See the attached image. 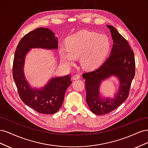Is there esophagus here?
Returning <instances> with one entry per match:
<instances>
[{
  "label": "esophagus",
  "instance_id": "esophagus-1",
  "mask_svg": "<svg viewBox=\"0 0 148 148\" xmlns=\"http://www.w3.org/2000/svg\"><path fill=\"white\" fill-rule=\"evenodd\" d=\"M79 78H81V76H80V75H78V74H77V75H74L73 77V80H77V79H79Z\"/></svg>",
  "mask_w": 148,
  "mask_h": 148
}]
</instances>
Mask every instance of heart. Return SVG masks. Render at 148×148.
<instances>
[{
	"label": "heart",
	"instance_id": "obj_1",
	"mask_svg": "<svg viewBox=\"0 0 148 148\" xmlns=\"http://www.w3.org/2000/svg\"><path fill=\"white\" fill-rule=\"evenodd\" d=\"M66 48L60 49L61 61L67 65H73L75 57H79L82 66L87 69L99 66L110 48V41L106 35L82 31L66 40Z\"/></svg>",
	"mask_w": 148,
	"mask_h": 148
}]
</instances>
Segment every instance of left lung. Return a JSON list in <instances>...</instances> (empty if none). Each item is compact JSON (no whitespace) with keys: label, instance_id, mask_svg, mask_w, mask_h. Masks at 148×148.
I'll return each instance as SVG.
<instances>
[{"label":"left lung","instance_id":"8db88e82","mask_svg":"<svg viewBox=\"0 0 148 148\" xmlns=\"http://www.w3.org/2000/svg\"><path fill=\"white\" fill-rule=\"evenodd\" d=\"M107 27L114 41L110 56L98 69L83 74L87 104L92 112L100 115L113 111L127 99L135 75V56L128 41L112 26ZM112 74L117 75L121 82L118 95L114 99L101 100L99 93L100 83Z\"/></svg>","mask_w":148,"mask_h":148}]
</instances>
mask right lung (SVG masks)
Masks as SVG:
<instances>
[{
	"mask_svg": "<svg viewBox=\"0 0 148 148\" xmlns=\"http://www.w3.org/2000/svg\"><path fill=\"white\" fill-rule=\"evenodd\" d=\"M57 49L58 39L50 29L39 28L25 34L16 47L13 62V78L18 95L25 104L42 114H53L60 109L65 93L71 84L70 75L52 78L42 89L31 88L23 75L26 53L30 48Z\"/></svg>",
	"mask_w": 148,
	"mask_h": 148,
	"instance_id": "right-lung-1",
	"label": "right lung"
}]
</instances>
